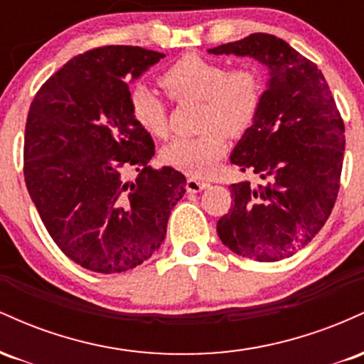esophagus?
<instances>
[{
	"label": "esophagus",
	"instance_id": "1",
	"mask_svg": "<svg viewBox=\"0 0 364 364\" xmlns=\"http://www.w3.org/2000/svg\"><path fill=\"white\" fill-rule=\"evenodd\" d=\"M208 186V183L205 179H200V178H188L186 181V190L190 191V193H198V191L205 190Z\"/></svg>",
	"mask_w": 364,
	"mask_h": 364
}]
</instances>
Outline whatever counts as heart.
<instances>
[{
    "mask_svg": "<svg viewBox=\"0 0 364 364\" xmlns=\"http://www.w3.org/2000/svg\"><path fill=\"white\" fill-rule=\"evenodd\" d=\"M161 85L176 101H202L200 124L205 132L178 136L162 150L171 168L191 176H202L224 156L228 136H241L253 124L262 102L260 75L253 68L229 70L224 63L186 54L161 75ZM132 114L156 139L168 136V106L145 83L133 87Z\"/></svg>",
    "mask_w": 364,
    "mask_h": 364,
    "instance_id": "heart-1",
    "label": "heart"
}]
</instances>
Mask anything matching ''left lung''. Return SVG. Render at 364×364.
<instances>
[{"instance_id":"obj_1","label":"left lung","mask_w":364,"mask_h":364,"mask_svg":"<svg viewBox=\"0 0 364 364\" xmlns=\"http://www.w3.org/2000/svg\"><path fill=\"white\" fill-rule=\"evenodd\" d=\"M267 66L260 109L231 154L240 171L262 179L231 185V208L217 235L231 252L257 262L289 258L318 235L339 193L344 121L315 63L270 34L208 49Z\"/></svg>"}]
</instances>
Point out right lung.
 I'll list each match as a JSON object with an SVG mask.
<instances>
[{
    "label": "right lung",
    "instance_id": "obj_1",
    "mask_svg": "<svg viewBox=\"0 0 364 364\" xmlns=\"http://www.w3.org/2000/svg\"><path fill=\"white\" fill-rule=\"evenodd\" d=\"M164 54L104 46L78 54L36 94L25 124L23 176L49 236L70 260L99 274L144 263L166 237L186 178L164 166L129 106V82ZM139 176L127 182L124 173Z\"/></svg>",
    "mask_w": 364,
    "mask_h": 364
}]
</instances>
